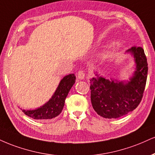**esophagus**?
<instances>
[{"label":"esophagus","instance_id":"1","mask_svg":"<svg viewBox=\"0 0 155 155\" xmlns=\"http://www.w3.org/2000/svg\"><path fill=\"white\" fill-rule=\"evenodd\" d=\"M77 77L79 78V79H81V80L84 79V77H85V73H84V71H82V70L79 71V72L77 73Z\"/></svg>","mask_w":155,"mask_h":155}]
</instances>
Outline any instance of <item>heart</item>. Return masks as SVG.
Returning <instances> with one entry per match:
<instances>
[{
  "label": "heart",
  "instance_id": "heart-1",
  "mask_svg": "<svg viewBox=\"0 0 155 155\" xmlns=\"http://www.w3.org/2000/svg\"><path fill=\"white\" fill-rule=\"evenodd\" d=\"M121 47V42L118 40H115L110 42L106 48V52L108 54H113L120 49Z\"/></svg>",
  "mask_w": 155,
  "mask_h": 155
}]
</instances>
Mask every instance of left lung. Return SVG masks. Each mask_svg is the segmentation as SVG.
Wrapping results in <instances>:
<instances>
[{
	"mask_svg": "<svg viewBox=\"0 0 155 155\" xmlns=\"http://www.w3.org/2000/svg\"><path fill=\"white\" fill-rule=\"evenodd\" d=\"M131 54L135 68L129 80L107 79L95 71L90 79L91 102L99 115L105 118H118L128 114L140 103L146 86L148 64L143 49L132 47Z\"/></svg>",
	"mask_w": 155,
	"mask_h": 155,
	"instance_id": "1",
	"label": "left lung"
}]
</instances>
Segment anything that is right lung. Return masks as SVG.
<instances>
[{"label":"right lung","mask_w":155,"mask_h":155,"mask_svg":"<svg viewBox=\"0 0 155 155\" xmlns=\"http://www.w3.org/2000/svg\"><path fill=\"white\" fill-rule=\"evenodd\" d=\"M75 81L76 76L74 74L65 76L61 80L51 98L43 105L34 110H21L27 116L36 120H47L55 118L62 112L65 100Z\"/></svg>","instance_id":"add662e5"}]
</instances>
